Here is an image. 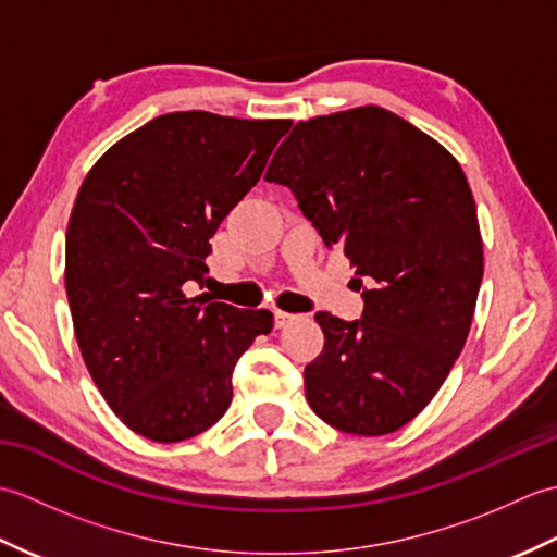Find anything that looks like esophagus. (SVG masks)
Instances as JSON below:
<instances>
[{
    "label": "esophagus",
    "instance_id": "esophagus-1",
    "mask_svg": "<svg viewBox=\"0 0 557 557\" xmlns=\"http://www.w3.org/2000/svg\"><path fill=\"white\" fill-rule=\"evenodd\" d=\"M294 313H287V311H275V325L277 327H285V325H289L292 321H294Z\"/></svg>",
    "mask_w": 557,
    "mask_h": 557
}]
</instances>
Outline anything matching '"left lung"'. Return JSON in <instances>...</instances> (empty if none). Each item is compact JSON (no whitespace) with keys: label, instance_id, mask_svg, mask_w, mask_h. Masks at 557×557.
<instances>
[{"label":"left lung","instance_id":"obj_1","mask_svg":"<svg viewBox=\"0 0 557 557\" xmlns=\"http://www.w3.org/2000/svg\"><path fill=\"white\" fill-rule=\"evenodd\" d=\"M268 182L289 186L357 268L363 313H315L325 345L306 399L351 435H385L429 405L465 347L483 277L476 203L459 162L375 104L292 128Z\"/></svg>","mask_w":557,"mask_h":557}]
</instances>
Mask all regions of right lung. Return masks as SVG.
Masks as SVG:
<instances>
[{"label": "right lung", "mask_w": 557, "mask_h": 557, "mask_svg": "<svg viewBox=\"0 0 557 557\" xmlns=\"http://www.w3.org/2000/svg\"><path fill=\"white\" fill-rule=\"evenodd\" d=\"M289 120L156 116L104 152L66 227V297L92 383L134 433L180 443L232 401V373L265 309L188 297L210 239L251 191Z\"/></svg>", "instance_id": "right-lung-1"}]
</instances>
